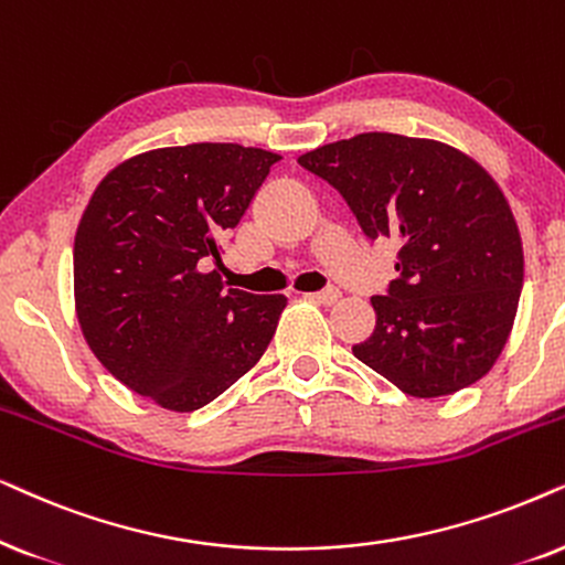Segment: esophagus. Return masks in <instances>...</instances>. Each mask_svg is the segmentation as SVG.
Segmentation results:
<instances>
[{"instance_id": "obj_1", "label": "esophagus", "mask_w": 565, "mask_h": 565, "mask_svg": "<svg viewBox=\"0 0 565 565\" xmlns=\"http://www.w3.org/2000/svg\"><path fill=\"white\" fill-rule=\"evenodd\" d=\"M307 299H312V302H320V305H335L338 299H341V291H338V289L312 291V295H307Z\"/></svg>"}]
</instances>
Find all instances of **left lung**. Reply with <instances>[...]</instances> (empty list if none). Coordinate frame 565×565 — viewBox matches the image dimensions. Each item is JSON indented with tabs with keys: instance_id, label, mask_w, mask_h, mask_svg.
Returning <instances> with one entry per match:
<instances>
[{
	"instance_id": "8db88e82",
	"label": "left lung",
	"mask_w": 565,
	"mask_h": 565,
	"mask_svg": "<svg viewBox=\"0 0 565 565\" xmlns=\"http://www.w3.org/2000/svg\"><path fill=\"white\" fill-rule=\"evenodd\" d=\"M338 188L366 237L401 245L377 326L353 356L411 397H441L491 372L514 326L522 237L480 164L436 139L359 134L299 157Z\"/></svg>"
}]
</instances>
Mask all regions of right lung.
Listing matches in <instances>:
<instances>
[{
	"instance_id": "add662e5",
	"label": "right lung",
	"mask_w": 565,
	"mask_h": 565,
	"mask_svg": "<svg viewBox=\"0 0 565 565\" xmlns=\"http://www.w3.org/2000/svg\"><path fill=\"white\" fill-rule=\"evenodd\" d=\"M274 152L162 147L116 164L74 237V310L97 361L160 408L191 413L258 364L287 297L224 289L222 237L237 227Z\"/></svg>"
}]
</instances>
